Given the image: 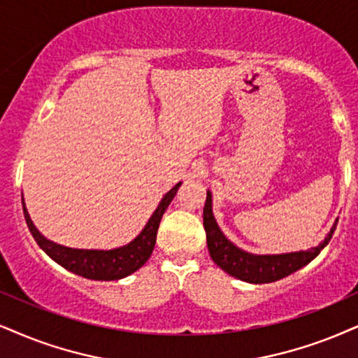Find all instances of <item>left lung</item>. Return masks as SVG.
<instances>
[{
	"label": "left lung",
	"mask_w": 358,
	"mask_h": 358,
	"mask_svg": "<svg viewBox=\"0 0 358 358\" xmlns=\"http://www.w3.org/2000/svg\"><path fill=\"white\" fill-rule=\"evenodd\" d=\"M203 226H205L208 251H210L211 259L215 261L224 273L251 284H266L286 278V275L296 273L297 269L309 264V262L319 255L320 250H324L325 244L330 241L337 223L332 226L327 238H325L317 248H312L309 251L269 256L250 255V252L234 246V244L231 241H228V239L224 238V234L221 233V229L218 228V224H216L215 216H213L211 211V193L208 192L205 208H203Z\"/></svg>",
	"instance_id": "1"
}]
</instances>
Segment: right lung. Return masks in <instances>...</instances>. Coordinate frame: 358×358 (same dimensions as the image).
Segmentation results:
<instances>
[{"instance_id": "right-lung-1", "label": "right lung", "mask_w": 358, "mask_h": 358, "mask_svg": "<svg viewBox=\"0 0 358 358\" xmlns=\"http://www.w3.org/2000/svg\"><path fill=\"white\" fill-rule=\"evenodd\" d=\"M182 183H176L169 193L165 194L164 200L160 201V205L152 215V218L148 220V223L143 231L134 239L132 243H129L127 246L117 248V250L110 251H97V250H72V248L61 246L49 241L41 234L36 226L31 221L28 210L22 205V211H24L26 224H28L31 234L36 239V243L39 244V248L46 255L61 264L62 268H66L71 273L83 275V278L94 279V280H117L125 278V275L135 273V271L142 268L143 264L150 257L153 248H155L157 241V231L158 224H160L162 216L166 208H169L170 201L173 200L176 194V189Z\"/></svg>"}]
</instances>
